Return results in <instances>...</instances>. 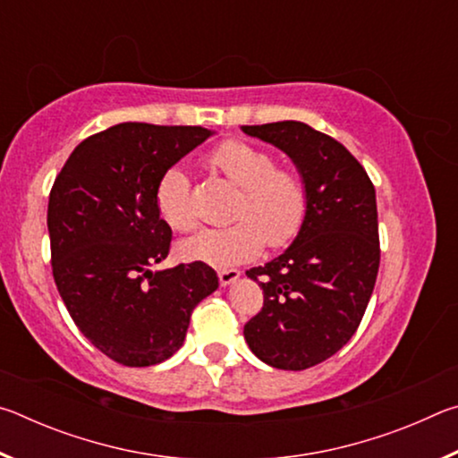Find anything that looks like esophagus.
Listing matches in <instances>:
<instances>
[{
	"mask_svg": "<svg viewBox=\"0 0 458 458\" xmlns=\"http://www.w3.org/2000/svg\"><path fill=\"white\" fill-rule=\"evenodd\" d=\"M238 276H240V270H236V268H224V270H220V273H218V278H220V284L222 286L232 284Z\"/></svg>",
	"mask_w": 458,
	"mask_h": 458,
	"instance_id": "obj_1",
	"label": "esophagus"
}]
</instances>
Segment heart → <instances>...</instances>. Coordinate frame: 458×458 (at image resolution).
<instances>
[{
    "label": "heart",
    "mask_w": 458,
    "mask_h": 458,
    "mask_svg": "<svg viewBox=\"0 0 458 458\" xmlns=\"http://www.w3.org/2000/svg\"><path fill=\"white\" fill-rule=\"evenodd\" d=\"M204 165L240 188L232 208V220L236 222L185 240L182 244L185 259L230 267L257 259L265 244L276 250L299 236L307 216L305 183L297 172L278 167L273 153L228 139L208 151ZM155 204L169 228L175 232L196 230L198 214L183 169L172 167L161 175Z\"/></svg>",
    "instance_id": "b5f03b06"
}]
</instances>
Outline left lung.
Returning a JSON list of instances; mask_svg holds the SVG:
<instances>
[{"label":"left lung","instance_id":"1","mask_svg":"<svg viewBox=\"0 0 458 458\" xmlns=\"http://www.w3.org/2000/svg\"><path fill=\"white\" fill-rule=\"evenodd\" d=\"M297 165L307 190L299 236L246 275L265 294L244 325L252 353L276 369H307L331 358L358 331L379 268L374 183L335 139L299 121L244 125Z\"/></svg>","mask_w":458,"mask_h":458}]
</instances>
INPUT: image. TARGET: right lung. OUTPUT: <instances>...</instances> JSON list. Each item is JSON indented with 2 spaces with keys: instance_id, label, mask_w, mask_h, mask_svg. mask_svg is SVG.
Segmentation results:
<instances>
[{
  "instance_id": "1",
  "label": "right lung",
  "mask_w": 458,
  "mask_h": 458,
  "mask_svg": "<svg viewBox=\"0 0 458 458\" xmlns=\"http://www.w3.org/2000/svg\"><path fill=\"white\" fill-rule=\"evenodd\" d=\"M210 135L204 127L121 123L84 139L54 180V283L82 335L123 366L172 358L193 309L218 289L201 260L151 270L172 246L155 204L157 183Z\"/></svg>"
}]
</instances>
